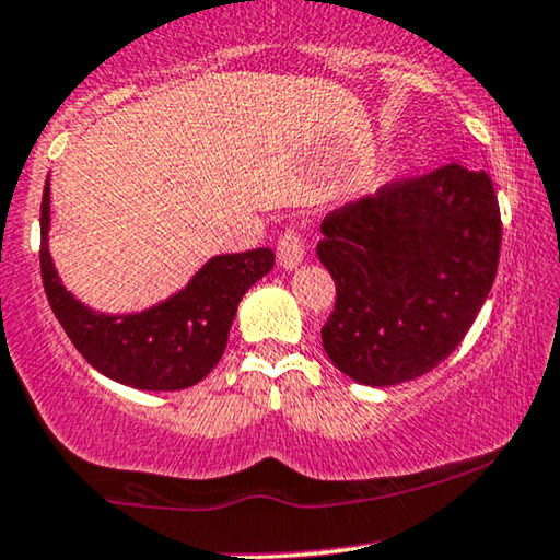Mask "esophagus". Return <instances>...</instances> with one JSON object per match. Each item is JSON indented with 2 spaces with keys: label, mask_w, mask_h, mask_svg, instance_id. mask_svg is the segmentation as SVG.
<instances>
[{
  "label": "esophagus",
  "mask_w": 560,
  "mask_h": 560,
  "mask_svg": "<svg viewBox=\"0 0 560 560\" xmlns=\"http://www.w3.org/2000/svg\"><path fill=\"white\" fill-rule=\"evenodd\" d=\"M276 255H279V262L287 271H294V268L302 266V260H305V242H302L298 232H284L279 237Z\"/></svg>",
  "instance_id": "34e87169"
}]
</instances>
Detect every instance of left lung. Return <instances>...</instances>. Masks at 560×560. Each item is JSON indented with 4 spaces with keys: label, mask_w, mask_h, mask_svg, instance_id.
Instances as JSON below:
<instances>
[{
    "label": "left lung",
    "mask_w": 560,
    "mask_h": 560,
    "mask_svg": "<svg viewBox=\"0 0 560 560\" xmlns=\"http://www.w3.org/2000/svg\"><path fill=\"white\" fill-rule=\"evenodd\" d=\"M318 258L336 281L323 349L362 386L425 375L488 300L501 211L485 172L448 164L328 213Z\"/></svg>",
    "instance_id": "1"
}]
</instances>
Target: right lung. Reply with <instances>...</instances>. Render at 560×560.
Wrapping results in <instances>:
<instances>
[{"label": "right lung", "instance_id": "1", "mask_svg": "<svg viewBox=\"0 0 560 560\" xmlns=\"http://www.w3.org/2000/svg\"><path fill=\"white\" fill-rule=\"evenodd\" d=\"M51 190L42 200V276L46 300L80 354L106 378L140 390L200 383L226 349L240 300L273 268V253L213 255L179 292L138 313H101L67 292L49 253Z\"/></svg>", "mask_w": 560, "mask_h": 560}]
</instances>
